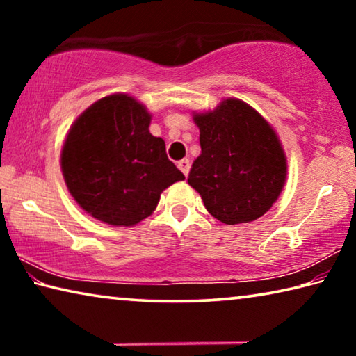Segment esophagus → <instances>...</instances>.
Masks as SVG:
<instances>
[{"label":"esophagus","instance_id":"obj_1","mask_svg":"<svg viewBox=\"0 0 356 356\" xmlns=\"http://www.w3.org/2000/svg\"><path fill=\"white\" fill-rule=\"evenodd\" d=\"M177 166H179V170L184 172V176H185V177L188 176V172H190V168H191V163H190V160H188V159H184V160H180L179 163H177Z\"/></svg>","mask_w":356,"mask_h":356}]
</instances>
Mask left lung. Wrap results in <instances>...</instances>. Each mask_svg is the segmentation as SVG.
<instances>
[{"instance_id": "8db88e82", "label": "left lung", "mask_w": 356, "mask_h": 356, "mask_svg": "<svg viewBox=\"0 0 356 356\" xmlns=\"http://www.w3.org/2000/svg\"><path fill=\"white\" fill-rule=\"evenodd\" d=\"M195 122L201 131V155L193 161L188 184L209 213L226 225L261 218L278 200L287 174L275 130L237 99L195 114Z\"/></svg>"}]
</instances>
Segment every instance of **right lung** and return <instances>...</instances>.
<instances>
[{
  "instance_id": "add662e5",
  "label": "right lung",
  "mask_w": 356,
  "mask_h": 356,
  "mask_svg": "<svg viewBox=\"0 0 356 356\" xmlns=\"http://www.w3.org/2000/svg\"><path fill=\"white\" fill-rule=\"evenodd\" d=\"M150 114L134 97L95 102L65 138L61 168L74 200L111 226H134L154 212L161 191L185 176L149 131Z\"/></svg>"
}]
</instances>
